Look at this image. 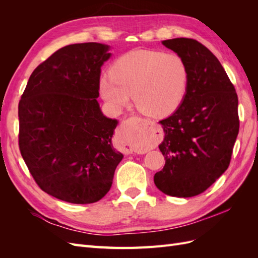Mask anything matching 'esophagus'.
Masks as SVG:
<instances>
[{
	"mask_svg": "<svg viewBox=\"0 0 258 258\" xmlns=\"http://www.w3.org/2000/svg\"><path fill=\"white\" fill-rule=\"evenodd\" d=\"M134 119L138 123H140V126H141V130L128 132V134H127V132H123V137L126 138V140H124L122 147H123V151L126 152V154H134V153H141L142 152V147H140L139 145H137L130 138L134 137V136H138V135H143L144 129H146L152 123L150 120H147L145 118H141V117H138V116H135Z\"/></svg>",
	"mask_w": 258,
	"mask_h": 258,
	"instance_id": "34e87169",
	"label": "esophagus"
}]
</instances>
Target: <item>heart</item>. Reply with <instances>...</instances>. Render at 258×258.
<instances>
[{"label": "heart", "mask_w": 258, "mask_h": 258, "mask_svg": "<svg viewBox=\"0 0 258 258\" xmlns=\"http://www.w3.org/2000/svg\"><path fill=\"white\" fill-rule=\"evenodd\" d=\"M189 71L176 52L136 49L115 61L111 75L101 79L100 92L114 108L128 105L134 93L137 107L152 117H166L187 95Z\"/></svg>", "instance_id": "1"}]
</instances>
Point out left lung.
Segmentation results:
<instances>
[{
  "label": "left lung",
  "mask_w": 258,
  "mask_h": 258,
  "mask_svg": "<svg viewBox=\"0 0 258 258\" xmlns=\"http://www.w3.org/2000/svg\"><path fill=\"white\" fill-rule=\"evenodd\" d=\"M162 44L184 58L189 84L181 106L160 120L166 136L159 150L166 163L154 182L169 196L194 197L229 167L239 134L238 96L220 61L205 45L185 37Z\"/></svg>",
  "instance_id": "left-lung-1"
}]
</instances>
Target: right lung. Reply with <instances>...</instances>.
<instances>
[{
    "label": "right lung",
    "instance_id": "1",
    "mask_svg": "<svg viewBox=\"0 0 258 258\" xmlns=\"http://www.w3.org/2000/svg\"><path fill=\"white\" fill-rule=\"evenodd\" d=\"M107 50L99 43L58 49L32 72L19 101L22 158L43 191L70 204L102 199L123 157L112 145L117 120L97 101Z\"/></svg>",
    "mask_w": 258,
    "mask_h": 258
}]
</instances>
